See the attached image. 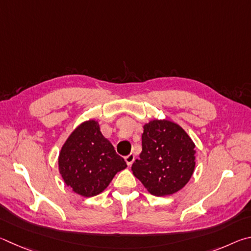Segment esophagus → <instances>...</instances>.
I'll return each mask as SVG.
<instances>
[{
  "mask_svg": "<svg viewBox=\"0 0 251 251\" xmlns=\"http://www.w3.org/2000/svg\"><path fill=\"white\" fill-rule=\"evenodd\" d=\"M134 159H135V156H134V154H132V153H130L129 155H126V156L125 157V160H126V164H128L129 166L132 165Z\"/></svg>",
  "mask_w": 251,
  "mask_h": 251,
  "instance_id": "obj_1",
  "label": "esophagus"
}]
</instances>
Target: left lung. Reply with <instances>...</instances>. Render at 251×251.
I'll return each instance as SVG.
<instances>
[{
    "label": "left lung",
    "mask_w": 251,
    "mask_h": 251,
    "mask_svg": "<svg viewBox=\"0 0 251 251\" xmlns=\"http://www.w3.org/2000/svg\"><path fill=\"white\" fill-rule=\"evenodd\" d=\"M195 143L181 126L168 119H153L143 126L142 152L132 173L154 196L181 191L195 170Z\"/></svg>",
    "instance_id": "1"
}]
</instances>
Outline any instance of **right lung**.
I'll list each match as a JSON object with an SVG mask.
<instances>
[{
    "label": "right lung",
    "mask_w": 251,
    "mask_h": 251,
    "mask_svg": "<svg viewBox=\"0 0 251 251\" xmlns=\"http://www.w3.org/2000/svg\"><path fill=\"white\" fill-rule=\"evenodd\" d=\"M126 168V161L117 154L94 119L76 126L58 155V170L65 184L83 197L102 193L114 175Z\"/></svg>",
    "instance_id": "1"
}]
</instances>
